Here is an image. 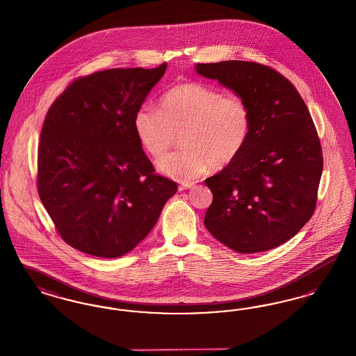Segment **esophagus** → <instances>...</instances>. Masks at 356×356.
Here are the masks:
<instances>
[{"label": "esophagus", "instance_id": "esophagus-1", "mask_svg": "<svg viewBox=\"0 0 356 356\" xmlns=\"http://www.w3.org/2000/svg\"><path fill=\"white\" fill-rule=\"evenodd\" d=\"M192 186H193L192 183H183V184L179 186V189H180V191H186V189H191Z\"/></svg>", "mask_w": 356, "mask_h": 356}]
</instances>
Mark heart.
<instances>
[{"instance_id":"heart-1","label":"heart","mask_w":356,"mask_h":356,"mask_svg":"<svg viewBox=\"0 0 356 356\" xmlns=\"http://www.w3.org/2000/svg\"><path fill=\"white\" fill-rule=\"evenodd\" d=\"M136 136L154 159L173 147L181 148L157 163L160 172L179 181H192L209 165H229L247 145L252 128L248 102L202 83H181L168 89L160 108L143 104L134 119Z\"/></svg>"}]
</instances>
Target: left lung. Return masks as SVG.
Here are the masks:
<instances>
[{"instance_id": "obj_1", "label": "left lung", "mask_w": 356, "mask_h": 356, "mask_svg": "<svg viewBox=\"0 0 356 356\" xmlns=\"http://www.w3.org/2000/svg\"><path fill=\"white\" fill-rule=\"evenodd\" d=\"M248 102L244 149L205 180L213 200L204 224L240 254L268 251L295 236L315 211L323 170L321 140L296 88L275 69L250 61L197 64Z\"/></svg>"}]
</instances>
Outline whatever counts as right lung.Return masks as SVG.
<instances>
[{
    "label": "right lung",
    "mask_w": 356,
    "mask_h": 356,
    "mask_svg": "<svg viewBox=\"0 0 356 356\" xmlns=\"http://www.w3.org/2000/svg\"><path fill=\"white\" fill-rule=\"evenodd\" d=\"M153 69H108L79 77L56 99L41 129L38 196L70 247L120 257L151 232L177 184L154 173L134 128L160 81Z\"/></svg>",
    "instance_id": "obj_1"
}]
</instances>
